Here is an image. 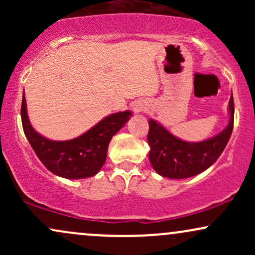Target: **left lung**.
Here are the masks:
<instances>
[{
	"label": "left lung",
	"mask_w": 255,
	"mask_h": 255,
	"mask_svg": "<svg viewBox=\"0 0 255 255\" xmlns=\"http://www.w3.org/2000/svg\"><path fill=\"white\" fill-rule=\"evenodd\" d=\"M230 120L225 129L211 139L188 142L174 136L154 120H148V158L152 168L160 176L187 178L210 168L218 159L229 141L234 128V99L229 101Z\"/></svg>",
	"instance_id": "8db88e82"
}]
</instances>
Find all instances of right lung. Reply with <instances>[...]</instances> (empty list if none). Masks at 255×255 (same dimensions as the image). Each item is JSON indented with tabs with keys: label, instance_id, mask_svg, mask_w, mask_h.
Wrapping results in <instances>:
<instances>
[{
	"label": "right lung",
	"instance_id": "right-lung-1",
	"mask_svg": "<svg viewBox=\"0 0 255 255\" xmlns=\"http://www.w3.org/2000/svg\"><path fill=\"white\" fill-rule=\"evenodd\" d=\"M130 116L129 110L111 114L83 135L55 141L33 129L27 116L25 95L21 103L22 128L37 157L52 174L69 180L95 176L101 170L111 137L127 124Z\"/></svg>",
	"mask_w": 255,
	"mask_h": 255
}]
</instances>
